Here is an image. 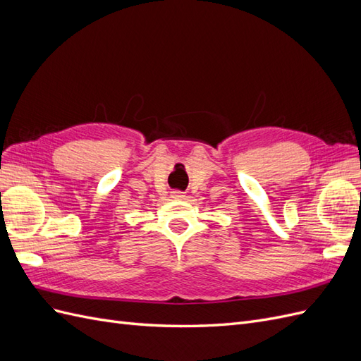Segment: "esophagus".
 Returning <instances> with one entry per match:
<instances>
[{"label": "esophagus", "instance_id": "34e87169", "mask_svg": "<svg viewBox=\"0 0 361 361\" xmlns=\"http://www.w3.org/2000/svg\"><path fill=\"white\" fill-rule=\"evenodd\" d=\"M171 197L176 199V200H182V199H185V194L182 191H173Z\"/></svg>", "mask_w": 361, "mask_h": 361}]
</instances>
